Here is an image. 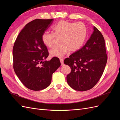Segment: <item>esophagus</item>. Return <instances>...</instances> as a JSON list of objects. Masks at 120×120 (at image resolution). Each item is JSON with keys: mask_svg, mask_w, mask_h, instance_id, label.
<instances>
[{"mask_svg": "<svg viewBox=\"0 0 120 120\" xmlns=\"http://www.w3.org/2000/svg\"><path fill=\"white\" fill-rule=\"evenodd\" d=\"M60 61L61 66H63V65H64V60L63 59H60Z\"/></svg>", "mask_w": 120, "mask_h": 120, "instance_id": "1", "label": "esophagus"}]
</instances>
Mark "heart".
I'll use <instances>...</instances> for the list:
<instances>
[{
	"mask_svg": "<svg viewBox=\"0 0 120 120\" xmlns=\"http://www.w3.org/2000/svg\"><path fill=\"white\" fill-rule=\"evenodd\" d=\"M53 33L45 31L41 39L43 44L48 48L52 46L55 38H59V45L49 50L52 57H61L69 50L70 52L77 51L84 43L87 37V29L82 22H73L60 20L52 27Z\"/></svg>",
	"mask_w": 120,
	"mask_h": 120,
	"instance_id": "1",
	"label": "heart"
}]
</instances>
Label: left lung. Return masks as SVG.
<instances>
[{
  "instance_id": "obj_1",
  "label": "left lung",
  "mask_w": 120,
  "mask_h": 120,
  "mask_svg": "<svg viewBox=\"0 0 120 120\" xmlns=\"http://www.w3.org/2000/svg\"><path fill=\"white\" fill-rule=\"evenodd\" d=\"M107 59L104 38L94 26L86 45L64 60V64L71 68L67 76L68 85L78 91L93 88L102 75Z\"/></svg>"
}]
</instances>
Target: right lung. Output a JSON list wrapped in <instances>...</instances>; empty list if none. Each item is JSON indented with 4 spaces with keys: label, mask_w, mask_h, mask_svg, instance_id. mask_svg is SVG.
Returning a JSON list of instances; mask_svg holds the SVG:
<instances>
[{
    "label": "right lung",
    "mask_w": 120,
    "mask_h": 120,
    "mask_svg": "<svg viewBox=\"0 0 120 120\" xmlns=\"http://www.w3.org/2000/svg\"><path fill=\"white\" fill-rule=\"evenodd\" d=\"M53 19H36L28 23L20 32L13 48V69L27 88L40 90L49 86L53 72L60 66L59 58L49 56L41 37Z\"/></svg>",
    "instance_id": "obj_1"
}]
</instances>
